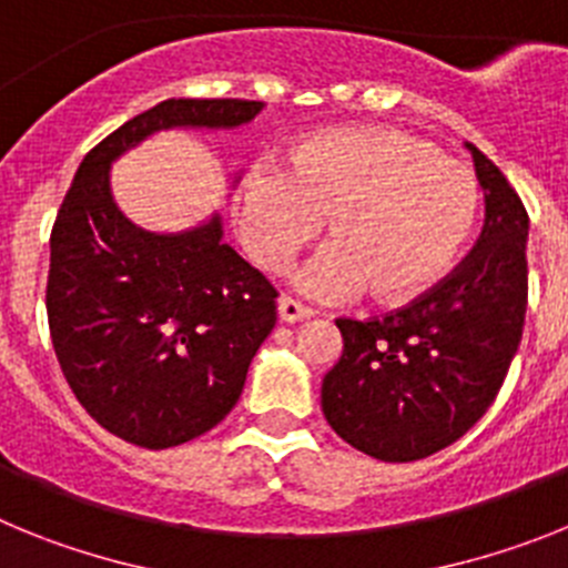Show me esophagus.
I'll return each instance as SVG.
<instances>
[{
  "mask_svg": "<svg viewBox=\"0 0 568 568\" xmlns=\"http://www.w3.org/2000/svg\"><path fill=\"white\" fill-rule=\"evenodd\" d=\"M278 318L284 321V324H298V321L313 318V310L284 295V298H278Z\"/></svg>",
  "mask_w": 568,
  "mask_h": 568,
  "instance_id": "34e87169",
  "label": "esophagus"
}]
</instances>
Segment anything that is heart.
Segmentation results:
<instances>
[{"label":"heart","mask_w":568,"mask_h":568,"mask_svg":"<svg viewBox=\"0 0 568 568\" xmlns=\"http://www.w3.org/2000/svg\"><path fill=\"white\" fill-rule=\"evenodd\" d=\"M478 215L469 170L395 128H333L301 139L284 170L241 175L233 222L241 247L264 273H284L301 247L329 241L298 270L301 293L346 301L366 287L406 304L455 267Z\"/></svg>","instance_id":"b5f03b06"}]
</instances>
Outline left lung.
<instances>
[{"mask_svg": "<svg viewBox=\"0 0 568 568\" xmlns=\"http://www.w3.org/2000/svg\"><path fill=\"white\" fill-rule=\"evenodd\" d=\"M484 230L449 278L384 318H338V364L321 409L369 458L406 464L455 444L484 418L518 353L526 315L529 215L475 144Z\"/></svg>", "mask_w": 568, "mask_h": 568, "instance_id": "1", "label": "left lung"}]
</instances>
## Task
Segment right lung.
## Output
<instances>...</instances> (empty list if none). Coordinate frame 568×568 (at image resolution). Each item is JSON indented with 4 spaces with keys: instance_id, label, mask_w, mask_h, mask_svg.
<instances>
[{
    "instance_id": "right-lung-1",
    "label": "right lung",
    "mask_w": 568,
    "mask_h": 568,
    "mask_svg": "<svg viewBox=\"0 0 568 568\" xmlns=\"http://www.w3.org/2000/svg\"><path fill=\"white\" fill-rule=\"evenodd\" d=\"M247 99H168L79 164L50 233L48 324L79 404L144 449L187 444L222 424L275 327V290L224 244L222 215L153 233L119 210L110 168L162 130H235Z\"/></svg>"
}]
</instances>
